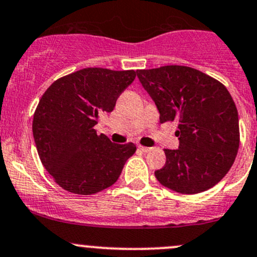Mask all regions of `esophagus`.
<instances>
[{"label": "esophagus", "mask_w": 257, "mask_h": 257, "mask_svg": "<svg viewBox=\"0 0 257 257\" xmlns=\"http://www.w3.org/2000/svg\"><path fill=\"white\" fill-rule=\"evenodd\" d=\"M139 148L142 151V152H150V151L152 150L151 147H146V146H139Z\"/></svg>", "instance_id": "esophagus-1"}]
</instances>
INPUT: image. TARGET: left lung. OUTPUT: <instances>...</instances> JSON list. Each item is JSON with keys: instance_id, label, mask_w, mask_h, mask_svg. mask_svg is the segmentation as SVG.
<instances>
[{"instance_id": "left-lung-1", "label": "left lung", "mask_w": 257, "mask_h": 257, "mask_svg": "<svg viewBox=\"0 0 257 257\" xmlns=\"http://www.w3.org/2000/svg\"><path fill=\"white\" fill-rule=\"evenodd\" d=\"M160 111V122H179L178 150L166 148V163L155 172L162 186L197 194L210 189L231 168L240 145L237 109L216 79L184 65L137 71Z\"/></svg>"}]
</instances>
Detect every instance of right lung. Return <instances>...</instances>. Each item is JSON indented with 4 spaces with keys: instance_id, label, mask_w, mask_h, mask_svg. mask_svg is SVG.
<instances>
[{
    "instance_id": "add662e5",
    "label": "right lung",
    "mask_w": 257,
    "mask_h": 257,
    "mask_svg": "<svg viewBox=\"0 0 257 257\" xmlns=\"http://www.w3.org/2000/svg\"><path fill=\"white\" fill-rule=\"evenodd\" d=\"M135 78V70L84 68L57 79L42 95L34 142L42 165L64 190L90 195L106 189L136 152L132 142L112 144L95 130L100 113L113 110Z\"/></svg>"
}]
</instances>
